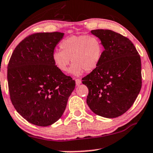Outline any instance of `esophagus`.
Here are the masks:
<instances>
[{"label": "esophagus", "instance_id": "obj_1", "mask_svg": "<svg viewBox=\"0 0 153 153\" xmlns=\"http://www.w3.org/2000/svg\"><path fill=\"white\" fill-rule=\"evenodd\" d=\"M80 83H81L80 79H75V84H76V85H79Z\"/></svg>", "mask_w": 153, "mask_h": 153}]
</instances>
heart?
<instances>
[{
	"label": "heart",
	"instance_id": "obj_1",
	"mask_svg": "<svg viewBox=\"0 0 153 153\" xmlns=\"http://www.w3.org/2000/svg\"><path fill=\"white\" fill-rule=\"evenodd\" d=\"M61 51H55L52 60L61 72H66L71 59L73 64L70 72L75 76L85 71H92L100 64L103 54V44L95 35H73L64 39L60 44Z\"/></svg>",
	"mask_w": 153,
	"mask_h": 153
}]
</instances>
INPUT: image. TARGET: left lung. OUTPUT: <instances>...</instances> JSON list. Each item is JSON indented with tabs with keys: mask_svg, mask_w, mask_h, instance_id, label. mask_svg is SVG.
Here are the masks:
<instances>
[{
	"mask_svg": "<svg viewBox=\"0 0 153 153\" xmlns=\"http://www.w3.org/2000/svg\"><path fill=\"white\" fill-rule=\"evenodd\" d=\"M104 47L99 65L82 80L89 92L87 104L96 114L116 118L130 109L142 86L141 61L133 44L109 30H94Z\"/></svg>",
	"mask_w": 153,
	"mask_h": 153,
	"instance_id": "8db88e82",
	"label": "left lung"
}]
</instances>
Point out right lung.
<instances>
[{
	"mask_svg": "<svg viewBox=\"0 0 153 153\" xmlns=\"http://www.w3.org/2000/svg\"><path fill=\"white\" fill-rule=\"evenodd\" d=\"M61 32L27 36L15 48L7 65V82L15 109L28 122L48 126L64 112L75 81L54 65L52 54Z\"/></svg>",
	"mask_w": 153,
	"mask_h": 153,
	"instance_id": "right-lung-1",
	"label": "right lung"
}]
</instances>
